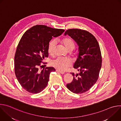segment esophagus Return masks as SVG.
<instances>
[{
  "label": "esophagus",
  "instance_id": "obj_1",
  "mask_svg": "<svg viewBox=\"0 0 121 121\" xmlns=\"http://www.w3.org/2000/svg\"><path fill=\"white\" fill-rule=\"evenodd\" d=\"M56 72H59V73H60V74H65V72H63V71H60V70H57V69L56 70Z\"/></svg>",
  "mask_w": 121,
  "mask_h": 121
}]
</instances>
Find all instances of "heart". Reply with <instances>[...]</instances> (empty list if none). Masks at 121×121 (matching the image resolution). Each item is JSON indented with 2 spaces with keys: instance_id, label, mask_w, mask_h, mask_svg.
I'll use <instances>...</instances> for the list:
<instances>
[{
  "instance_id": "b5f03b06",
  "label": "heart",
  "mask_w": 121,
  "mask_h": 121,
  "mask_svg": "<svg viewBox=\"0 0 121 121\" xmlns=\"http://www.w3.org/2000/svg\"><path fill=\"white\" fill-rule=\"evenodd\" d=\"M61 41L65 47L69 51L72 50L75 46L74 40L70 37H65L62 39ZM56 46V40L54 39L50 41L47 48L48 52L50 55H54ZM73 54L74 55H77L78 53L77 52H74ZM51 64L52 65L57 68L59 70L65 71L67 70L68 68L72 65V62L69 58L58 57L52 61Z\"/></svg>"
}]
</instances>
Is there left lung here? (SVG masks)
<instances>
[{
  "label": "left lung",
  "mask_w": 121,
  "mask_h": 121,
  "mask_svg": "<svg viewBox=\"0 0 121 121\" xmlns=\"http://www.w3.org/2000/svg\"><path fill=\"white\" fill-rule=\"evenodd\" d=\"M68 34L78 43L79 54L74 68L79 71L73 76V81L66 85L67 89L76 94L88 91L97 82L101 67L102 57L99 44L91 33L79 29H68Z\"/></svg>",
  "instance_id": "obj_1"
}]
</instances>
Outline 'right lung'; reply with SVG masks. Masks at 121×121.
<instances>
[{
    "mask_svg": "<svg viewBox=\"0 0 121 121\" xmlns=\"http://www.w3.org/2000/svg\"><path fill=\"white\" fill-rule=\"evenodd\" d=\"M64 29L43 25L34 26L27 30L17 46L14 57V71L22 87L33 94L43 91L47 85L53 67H43L44 58L48 57V43L53 37L60 35Z\"/></svg>",
    "mask_w": 121,
    "mask_h": 121,
    "instance_id": "add662e5",
    "label": "right lung"
}]
</instances>
